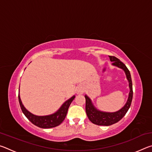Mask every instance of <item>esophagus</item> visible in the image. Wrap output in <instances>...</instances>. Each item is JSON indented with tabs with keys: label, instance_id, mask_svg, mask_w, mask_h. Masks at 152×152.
<instances>
[{
	"label": "esophagus",
	"instance_id": "esophagus-1",
	"mask_svg": "<svg viewBox=\"0 0 152 152\" xmlns=\"http://www.w3.org/2000/svg\"><path fill=\"white\" fill-rule=\"evenodd\" d=\"M84 92V89L81 88V87H79V88L77 89V93L79 94H81Z\"/></svg>",
	"mask_w": 152,
	"mask_h": 152
}]
</instances>
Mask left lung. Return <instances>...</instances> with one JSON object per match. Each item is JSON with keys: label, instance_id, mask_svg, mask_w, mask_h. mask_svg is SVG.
Returning <instances> with one entry per match:
<instances>
[{"label": "left lung", "instance_id": "8db88e82", "mask_svg": "<svg viewBox=\"0 0 152 152\" xmlns=\"http://www.w3.org/2000/svg\"><path fill=\"white\" fill-rule=\"evenodd\" d=\"M110 60L113 61V65L116 66L119 68L123 69L125 71L127 76V78L129 83L130 92L129 94V98L127 100V103L121 109L118 110L115 113H104L101 112L100 110H98L95 109L93 105L92 104L91 99L86 96H85L86 99V113L87 116H88L89 120L94 123L95 125H104L109 126L111 125L114 123H116L122 119L125 116L126 113L128 111L129 109L132 104V99H133V86H132V77H131L130 72L128 70V68L123 64L122 61H121L119 59L117 58L115 56H109Z\"/></svg>", "mask_w": 152, "mask_h": 152}]
</instances>
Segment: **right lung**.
<instances>
[{
    "mask_svg": "<svg viewBox=\"0 0 152 152\" xmlns=\"http://www.w3.org/2000/svg\"><path fill=\"white\" fill-rule=\"evenodd\" d=\"M75 98V96H73L70 99L66 101L62 104V106L60 107L57 112L53 113L52 115H47V116H36L33 115L32 113L28 111L25 109L23 105L22 104V102L20 101L19 93V104L21 109L23 113L25 115L28 119L31 122L33 125H35L37 127L43 129H48L55 127L56 126H58L62 123L64 119L66 118L68 112V108L70 107L71 102Z\"/></svg>",
    "mask_w": 152,
    "mask_h": 152,
    "instance_id": "obj_1",
    "label": "right lung"
}]
</instances>
